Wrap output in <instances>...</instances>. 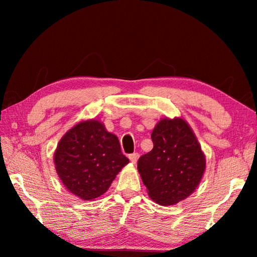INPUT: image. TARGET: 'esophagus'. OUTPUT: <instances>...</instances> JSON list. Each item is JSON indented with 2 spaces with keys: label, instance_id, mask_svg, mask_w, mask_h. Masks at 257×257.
I'll return each instance as SVG.
<instances>
[{
  "label": "esophagus",
  "instance_id": "1",
  "mask_svg": "<svg viewBox=\"0 0 257 257\" xmlns=\"http://www.w3.org/2000/svg\"><path fill=\"white\" fill-rule=\"evenodd\" d=\"M139 158V154L138 153H133V154H129V160L130 162H132L133 164H135L137 162V160Z\"/></svg>",
  "mask_w": 257,
  "mask_h": 257
}]
</instances>
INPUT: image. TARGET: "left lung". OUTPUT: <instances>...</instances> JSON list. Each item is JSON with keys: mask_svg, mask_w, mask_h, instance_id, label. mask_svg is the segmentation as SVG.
<instances>
[{"mask_svg": "<svg viewBox=\"0 0 257 257\" xmlns=\"http://www.w3.org/2000/svg\"><path fill=\"white\" fill-rule=\"evenodd\" d=\"M151 137L153 150L139 158L138 172L154 202L173 205L199 185L205 156L193 130L181 118L160 120Z\"/></svg>", "mask_w": 257, "mask_h": 257, "instance_id": "1", "label": "left lung"}]
</instances>
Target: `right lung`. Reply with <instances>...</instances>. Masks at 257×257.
<instances>
[{"instance_id": "1", "label": "right lung", "mask_w": 257, "mask_h": 257, "mask_svg": "<svg viewBox=\"0 0 257 257\" xmlns=\"http://www.w3.org/2000/svg\"><path fill=\"white\" fill-rule=\"evenodd\" d=\"M128 163L118 137L94 119L68 130L54 153L55 170L62 184L84 201L105 193Z\"/></svg>"}]
</instances>
